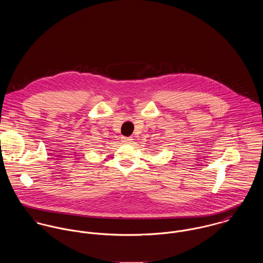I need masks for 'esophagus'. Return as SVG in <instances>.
Here are the masks:
<instances>
[{
	"label": "esophagus",
	"mask_w": 263,
	"mask_h": 263,
	"mask_svg": "<svg viewBox=\"0 0 263 263\" xmlns=\"http://www.w3.org/2000/svg\"><path fill=\"white\" fill-rule=\"evenodd\" d=\"M122 142L125 144H131L133 142L132 137H122Z\"/></svg>",
	"instance_id": "1"
}]
</instances>
